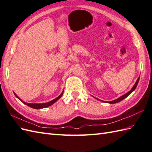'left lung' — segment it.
<instances>
[{
  "label": "left lung",
  "mask_w": 152,
  "mask_h": 152,
  "mask_svg": "<svg viewBox=\"0 0 152 152\" xmlns=\"http://www.w3.org/2000/svg\"><path fill=\"white\" fill-rule=\"evenodd\" d=\"M139 79H140V77H139V78L137 79V81H136V83H135V84L134 85V86H133V88L131 89L130 90V91H129L128 93H126V94H124V95H122L121 97H120L119 98H118V99H115V100H114V101H109V102H107L108 103H110V104H115V103H117V102H120V101H121L122 100H123L124 99H125V98H126L129 95V94H131L133 91H134L135 90V88H136V87H137V84H138V83H139ZM95 99H97V98H95ZM97 100H99V99H97Z\"/></svg>",
  "instance_id": "left-lung-1"
}]
</instances>
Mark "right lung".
Segmentation results:
<instances>
[{"label": "right lung", "instance_id": "obj_1", "mask_svg": "<svg viewBox=\"0 0 152 152\" xmlns=\"http://www.w3.org/2000/svg\"><path fill=\"white\" fill-rule=\"evenodd\" d=\"M63 92H64V91L62 92L61 94L60 95H59L58 97H57V98H55V99L52 100V101H50V102H46V103H42V104H37V103H27V102H25L24 101H23V100H21L19 97H18V96H17L14 93V94H15V95L16 97H17L18 99L20 100V101L22 102H23L24 104H26L27 106H29V107H31V108H34V109H41V108H47V107L53 104L54 103L57 101V100H58L59 99H60V98L62 97V94H63Z\"/></svg>", "mask_w": 152, "mask_h": 152}]
</instances>
